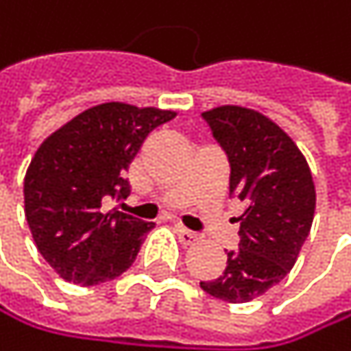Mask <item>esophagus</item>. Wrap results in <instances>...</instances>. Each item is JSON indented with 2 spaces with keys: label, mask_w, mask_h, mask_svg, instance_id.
<instances>
[{
  "label": "esophagus",
  "mask_w": 351,
  "mask_h": 351,
  "mask_svg": "<svg viewBox=\"0 0 351 351\" xmlns=\"http://www.w3.org/2000/svg\"><path fill=\"white\" fill-rule=\"evenodd\" d=\"M174 232L179 234V241H181L183 245H193V243H197V241H199V237H197L195 232L187 230V228H185V226H181V224L174 226Z\"/></svg>",
  "instance_id": "34e87169"
}]
</instances>
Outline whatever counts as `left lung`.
<instances>
[{"label": "left lung", "mask_w": 351, "mask_h": 351, "mask_svg": "<svg viewBox=\"0 0 351 351\" xmlns=\"http://www.w3.org/2000/svg\"><path fill=\"white\" fill-rule=\"evenodd\" d=\"M230 162V197L239 216V249L226 269L199 282L214 298L249 302L280 284L294 267L315 218V183L292 137L265 114L218 106L202 114Z\"/></svg>", "instance_id": "left-lung-1"}]
</instances>
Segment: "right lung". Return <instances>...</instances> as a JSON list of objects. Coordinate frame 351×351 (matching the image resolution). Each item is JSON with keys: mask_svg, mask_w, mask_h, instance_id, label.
<instances>
[{"mask_svg": "<svg viewBox=\"0 0 351 351\" xmlns=\"http://www.w3.org/2000/svg\"><path fill=\"white\" fill-rule=\"evenodd\" d=\"M177 112L125 102L92 106L51 133L24 177V214L43 259L65 280L96 286L127 271L154 222L104 210L125 199V172L145 137Z\"/></svg>", "mask_w": 351, "mask_h": 351, "instance_id": "obj_1", "label": "right lung"}]
</instances>
